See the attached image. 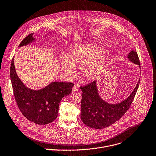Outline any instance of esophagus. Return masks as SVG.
Segmentation results:
<instances>
[{"instance_id": "34e87169", "label": "esophagus", "mask_w": 156, "mask_h": 156, "mask_svg": "<svg viewBox=\"0 0 156 156\" xmlns=\"http://www.w3.org/2000/svg\"><path fill=\"white\" fill-rule=\"evenodd\" d=\"M78 90H79V88H78L77 86L74 85V86L73 87V89H72V91H73V92H76V91H78Z\"/></svg>"}]
</instances>
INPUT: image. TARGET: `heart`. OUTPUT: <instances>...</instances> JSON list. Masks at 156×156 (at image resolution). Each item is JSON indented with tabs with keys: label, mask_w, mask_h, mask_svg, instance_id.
Returning a JSON list of instances; mask_svg holds the SVG:
<instances>
[{
	"label": "heart",
	"mask_w": 156,
	"mask_h": 156,
	"mask_svg": "<svg viewBox=\"0 0 156 156\" xmlns=\"http://www.w3.org/2000/svg\"><path fill=\"white\" fill-rule=\"evenodd\" d=\"M106 58L104 48H98L94 43L80 44L73 48L67 59L62 61L61 67L66 76H71L75 71L74 66L80 65L81 76L87 80H93L102 74Z\"/></svg>",
	"instance_id": "heart-1"
}]
</instances>
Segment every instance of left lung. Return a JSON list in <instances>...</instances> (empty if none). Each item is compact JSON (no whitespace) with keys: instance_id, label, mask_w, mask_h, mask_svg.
Returning a JSON list of instances; mask_svg holds the SVG:
<instances>
[{"instance_id":"left-lung-1","label":"left lung","mask_w":156,"mask_h":156,"mask_svg":"<svg viewBox=\"0 0 156 156\" xmlns=\"http://www.w3.org/2000/svg\"><path fill=\"white\" fill-rule=\"evenodd\" d=\"M131 62L139 65L140 63L136 52L132 51L127 55ZM140 79L130 95L117 104H109L99 94L96 80L80 87L82 91L80 117L82 122L92 129H101L108 127L119 120L130 107L140 84Z\"/></svg>"}]
</instances>
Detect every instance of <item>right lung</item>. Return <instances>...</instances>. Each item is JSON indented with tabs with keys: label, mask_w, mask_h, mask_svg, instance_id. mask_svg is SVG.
<instances>
[{
	"label": "right lung",
	"mask_w": 156,
	"mask_h": 156,
	"mask_svg": "<svg viewBox=\"0 0 156 156\" xmlns=\"http://www.w3.org/2000/svg\"><path fill=\"white\" fill-rule=\"evenodd\" d=\"M33 34L26 37L19 47L34 41ZM10 78L18 106L23 115L37 124H46L54 121L58 116L60 102L71 93L74 84L71 82H53L38 90L27 87L18 77L13 58L10 67Z\"/></svg>",
	"instance_id": "right-lung-1"
}]
</instances>
